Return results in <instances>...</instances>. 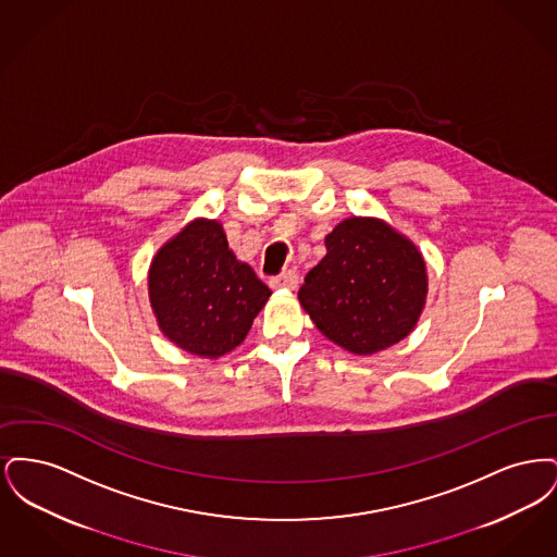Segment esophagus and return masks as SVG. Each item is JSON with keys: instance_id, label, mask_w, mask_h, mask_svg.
<instances>
[{"instance_id": "34e87169", "label": "esophagus", "mask_w": 557, "mask_h": 557, "mask_svg": "<svg viewBox=\"0 0 557 557\" xmlns=\"http://www.w3.org/2000/svg\"><path fill=\"white\" fill-rule=\"evenodd\" d=\"M298 286V273L296 271H284V273H280V275H275L273 280H271V288H284V290H294Z\"/></svg>"}]
</instances>
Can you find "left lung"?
<instances>
[{
  "label": "left lung",
  "mask_w": 557,
  "mask_h": 557,
  "mask_svg": "<svg viewBox=\"0 0 557 557\" xmlns=\"http://www.w3.org/2000/svg\"><path fill=\"white\" fill-rule=\"evenodd\" d=\"M327 255L298 290L319 332L355 355L397 345L428 294L422 252L382 219L350 216L325 236Z\"/></svg>",
  "instance_id": "1"
}]
</instances>
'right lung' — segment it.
<instances>
[{"label":"right lung","mask_w":557,"mask_h":557,"mask_svg":"<svg viewBox=\"0 0 557 557\" xmlns=\"http://www.w3.org/2000/svg\"><path fill=\"white\" fill-rule=\"evenodd\" d=\"M148 292L160 332L207 359L242 345L271 296L212 219H194L160 248L148 271Z\"/></svg>","instance_id":"1"}]
</instances>
